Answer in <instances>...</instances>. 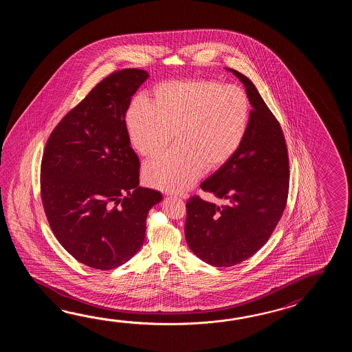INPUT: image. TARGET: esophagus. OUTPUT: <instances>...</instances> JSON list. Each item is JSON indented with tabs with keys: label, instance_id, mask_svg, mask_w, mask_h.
<instances>
[{
	"label": "esophagus",
	"instance_id": "esophagus-1",
	"mask_svg": "<svg viewBox=\"0 0 352 352\" xmlns=\"http://www.w3.org/2000/svg\"><path fill=\"white\" fill-rule=\"evenodd\" d=\"M171 197H173V196H171ZM173 197H176V199H185L186 195H175Z\"/></svg>",
	"mask_w": 352,
	"mask_h": 352
}]
</instances>
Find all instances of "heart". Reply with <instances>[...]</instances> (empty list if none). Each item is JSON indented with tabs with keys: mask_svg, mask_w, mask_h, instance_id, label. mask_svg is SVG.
Here are the masks:
<instances>
[{
	"mask_svg": "<svg viewBox=\"0 0 352 352\" xmlns=\"http://www.w3.org/2000/svg\"><path fill=\"white\" fill-rule=\"evenodd\" d=\"M252 105L244 90L210 79L158 84L150 102L135 99L126 116L128 135L144 157L156 156L175 138L176 146L143 166L151 187L182 192L201 175L232 160L247 138Z\"/></svg>",
	"mask_w": 352,
	"mask_h": 352,
	"instance_id": "heart-1",
	"label": "heart"
}]
</instances>
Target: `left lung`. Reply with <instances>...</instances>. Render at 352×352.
Wrapping results in <instances>:
<instances>
[{
  "label": "left lung",
  "mask_w": 352,
  "mask_h": 352,
  "mask_svg": "<svg viewBox=\"0 0 352 352\" xmlns=\"http://www.w3.org/2000/svg\"><path fill=\"white\" fill-rule=\"evenodd\" d=\"M252 105L247 138L238 153L200 187L226 204L192 196L186 202L185 238L196 256L232 267L268 241L285 209L289 161L285 135L252 80L234 69Z\"/></svg>",
  "instance_id": "1"
}]
</instances>
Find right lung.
Segmentation results:
<instances>
[{
    "mask_svg": "<svg viewBox=\"0 0 352 352\" xmlns=\"http://www.w3.org/2000/svg\"><path fill=\"white\" fill-rule=\"evenodd\" d=\"M148 79L141 69L108 75L60 120L41 161V199L54 235L78 262L109 270L141 249L146 219L162 200L138 186L140 160L126 113Z\"/></svg>",
    "mask_w": 352,
    "mask_h": 352,
    "instance_id": "1",
    "label": "right lung"
}]
</instances>
